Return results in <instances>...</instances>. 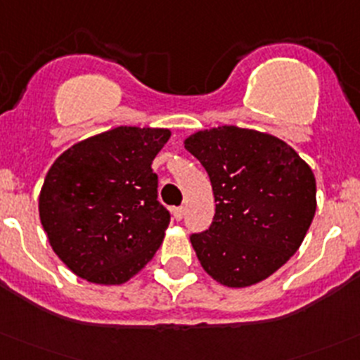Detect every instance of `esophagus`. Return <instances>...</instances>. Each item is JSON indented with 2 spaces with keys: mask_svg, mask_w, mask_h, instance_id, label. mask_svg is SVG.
I'll list each match as a JSON object with an SVG mask.
<instances>
[{
  "mask_svg": "<svg viewBox=\"0 0 360 360\" xmlns=\"http://www.w3.org/2000/svg\"><path fill=\"white\" fill-rule=\"evenodd\" d=\"M171 214H173V217L176 219V221H182L186 210H184V207H173L171 208Z\"/></svg>",
  "mask_w": 360,
  "mask_h": 360,
  "instance_id": "34e87169",
  "label": "esophagus"
}]
</instances>
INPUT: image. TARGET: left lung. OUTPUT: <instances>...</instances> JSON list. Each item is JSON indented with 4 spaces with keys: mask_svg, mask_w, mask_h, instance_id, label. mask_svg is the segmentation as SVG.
<instances>
[{
    "mask_svg": "<svg viewBox=\"0 0 360 360\" xmlns=\"http://www.w3.org/2000/svg\"><path fill=\"white\" fill-rule=\"evenodd\" d=\"M210 176L215 214L191 235L201 266L229 288L272 276L297 252L316 210V182L299 153L263 132L224 125L186 139Z\"/></svg>",
    "mask_w": 360,
    "mask_h": 360,
    "instance_id": "1",
    "label": "left lung"
}]
</instances>
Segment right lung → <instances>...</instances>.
Masks as SVG:
<instances>
[{
  "mask_svg": "<svg viewBox=\"0 0 360 360\" xmlns=\"http://www.w3.org/2000/svg\"><path fill=\"white\" fill-rule=\"evenodd\" d=\"M167 129L116 127L61 153L39 212L53 251L97 285H122L153 258L169 224L152 162Z\"/></svg>",
  "mask_w": 360,
  "mask_h": 360,
  "instance_id": "right-lung-1",
  "label": "right lung"
}]
</instances>
